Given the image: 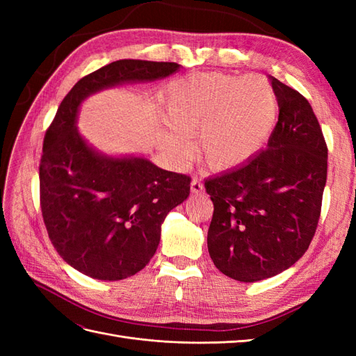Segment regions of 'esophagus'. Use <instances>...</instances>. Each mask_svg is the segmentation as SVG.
<instances>
[{
    "label": "esophagus",
    "mask_w": 356,
    "mask_h": 356,
    "mask_svg": "<svg viewBox=\"0 0 356 356\" xmlns=\"http://www.w3.org/2000/svg\"><path fill=\"white\" fill-rule=\"evenodd\" d=\"M191 193H196V195H200V193H203V184L200 182V179L193 178V181H191Z\"/></svg>",
    "instance_id": "1"
}]
</instances>
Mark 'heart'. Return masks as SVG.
Returning <instances> with one entry per match:
<instances>
[{
	"label": "heart",
	"mask_w": 356,
	"mask_h": 356,
	"mask_svg": "<svg viewBox=\"0 0 356 356\" xmlns=\"http://www.w3.org/2000/svg\"><path fill=\"white\" fill-rule=\"evenodd\" d=\"M172 131L161 143L175 160L190 156L186 138L200 134L202 160L211 169L239 166L270 138L277 118L276 95L261 77L222 72L193 74L170 81L165 90Z\"/></svg>",
	"instance_id": "obj_1"
}]
</instances>
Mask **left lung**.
<instances>
[{
	"label": "left lung",
	"instance_id": "obj_1",
	"mask_svg": "<svg viewBox=\"0 0 356 356\" xmlns=\"http://www.w3.org/2000/svg\"><path fill=\"white\" fill-rule=\"evenodd\" d=\"M279 117L267 148L204 181L213 203L208 251L221 273L255 282L305 255L321 217L328 148L303 95L272 77Z\"/></svg>",
	"mask_w": 356,
	"mask_h": 356
}]
</instances>
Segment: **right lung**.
Listing matches in <instances>:
<instances>
[{"instance_id": "obj_1", "label": "right lung", "mask_w": 356, "mask_h": 356, "mask_svg": "<svg viewBox=\"0 0 356 356\" xmlns=\"http://www.w3.org/2000/svg\"><path fill=\"white\" fill-rule=\"evenodd\" d=\"M175 62L122 59L75 83L46 131L40 160V204L49 238L75 270L99 281L134 276L152 260L169 211L190 195L188 175L143 157L96 153L75 127L89 95L126 81H153Z\"/></svg>"}]
</instances>
